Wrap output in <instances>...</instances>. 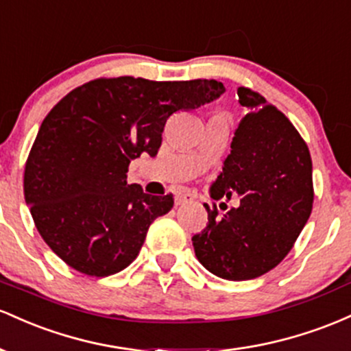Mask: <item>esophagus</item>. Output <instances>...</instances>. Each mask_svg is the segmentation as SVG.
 I'll return each instance as SVG.
<instances>
[{
  "instance_id": "1",
  "label": "esophagus",
  "mask_w": 351,
  "mask_h": 351,
  "mask_svg": "<svg viewBox=\"0 0 351 351\" xmlns=\"http://www.w3.org/2000/svg\"><path fill=\"white\" fill-rule=\"evenodd\" d=\"M192 200H194V195H192L191 192H179V194L176 195V206H184V204L192 202Z\"/></svg>"
}]
</instances>
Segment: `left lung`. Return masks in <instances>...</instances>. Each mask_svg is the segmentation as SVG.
<instances>
[{"label":"left lung","instance_id":"obj_1","mask_svg":"<svg viewBox=\"0 0 351 351\" xmlns=\"http://www.w3.org/2000/svg\"><path fill=\"white\" fill-rule=\"evenodd\" d=\"M237 94L247 114L235 129L210 197L237 194L240 206L220 215L215 204H204L208 223L192 243L210 274L250 280L287 257L312 214V159L285 114L249 88H239Z\"/></svg>","mask_w":351,"mask_h":351}]
</instances>
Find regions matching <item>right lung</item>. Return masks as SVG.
<instances>
[{"label": "right lung", "mask_w": 351, "mask_h": 351, "mask_svg": "<svg viewBox=\"0 0 351 351\" xmlns=\"http://www.w3.org/2000/svg\"><path fill=\"white\" fill-rule=\"evenodd\" d=\"M214 80L99 77L66 94L39 128L25 167V199L49 249L74 270L108 277L131 263L149 226L174 197L128 184L141 154L154 157L165 121L223 94Z\"/></svg>", "instance_id": "right-lung-1"}]
</instances>
